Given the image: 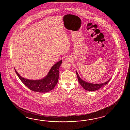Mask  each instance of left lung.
Listing matches in <instances>:
<instances>
[{
  "instance_id": "1",
  "label": "left lung",
  "mask_w": 130,
  "mask_h": 130,
  "mask_svg": "<svg viewBox=\"0 0 130 130\" xmlns=\"http://www.w3.org/2000/svg\"><path fill=\"white\" fill-rule=\"evenodd\" d=\"M76 74L77 76V79L78 80V82L81 85V86H82V87L84 89L89 91H97L98 90L101 88V87H102L103 86L106 85L110 80V78L106 82H105V83H101V84H92V83L86 82V81L82 80L80 78L79 75L78 74L77 71H76Z\"/></svg>"
}]
</instances>
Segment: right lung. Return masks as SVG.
I'll list each match as a JSON object with an SVG mask.
<instances>
[{
  "label": "right lung",
  "instance_id": "right-lung-1",
  "mask_svg": "<svg viewBox=\"0 0 130 130\" xmlns=\"http://www.w3.org/2000/svg\"><path fill=\"white\" fill-rule=\"evenodd\" d=\"M62 62V61L60 60L54 64L46 77L39 80H30L25 78L22 77L15 69V71L22 83L30 90L44 93L52 90L58 83L59 77L58 70Z\"/></svg>",
  "mask_w": 130,
  "mask_h": 130
}]
</instances>
